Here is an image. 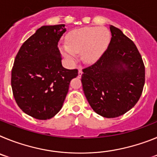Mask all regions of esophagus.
I'll return each mask as SVG.
<instances>
[{"instance_id": "esophagus-1", "label": "esophagus", "mask_w": 157, "mask_h": 157, "mask_svg": "<svg viewBox=\"0 0 157 157\" xmlns=\"http://www.w3.org/2000/svg\"><path fill=\"white\" fill-rule=\"evenodd\" d=\"M78 78H81L82 75V70H78Z\"/></svg>"}]
</instances>
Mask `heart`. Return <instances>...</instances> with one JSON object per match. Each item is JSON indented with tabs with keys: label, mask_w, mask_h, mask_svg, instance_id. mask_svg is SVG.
Masks as SVG:
<instances>
[{
	"label": "heart",
	"mask_w": 157,
	"mask_h": 157,
	"mask_svg": "<svg viewBox=\"0 0 157 157\" xmlns=\"http://www.w3.org/2000/svg\"><path fill=\"white\" fill-rule=\"evenodd\" d=\"M110 32L105 28L83 27L71 31L67 36L66 43L59 44V49L71 63L78 60L77 54L86 63L97 61L105 52L110 42Z\"/></svg>",
	"instance_id": "1"
}]
</instances>
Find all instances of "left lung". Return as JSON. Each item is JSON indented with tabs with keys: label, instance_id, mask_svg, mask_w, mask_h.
<instances>
[{
	"label": "left lung",
	"instance_id": "8db88e82",
	"mask_svg": "<svg viewBox=\"0 0 157 157\" xmlns=\"http://www.w3.org/2000/svg\"><path fill=\"white\" fill-rule=\"evenodd\" d=\"M112 38L94 64L83 69L82 84L93 110L105 118L125 114L139 100L145 84V66L135 44L110 25Z\"/></svg>",
	"mask_w": 157,
	"mask_h": 157
}]
</instances>
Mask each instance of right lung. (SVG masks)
I'll return each mask as SVG.
<instances>
[{"label": "right lung", "instance_id": "add662e5", "mask_svg": "<svg viewBox=\"0 0 157 157\" xmlns=\"http://www.w3.org/2000/svg\"><path fill=\"white\" fill-rule=\"evenodd\" d=\"M64 24L42 26L19 48L12 70L13 96L26 114L45 120L63 106L70 82L78 70L64 68L57 45Z\"/></svg>", "mask_w": 157, "mask_h": 157}]
</instances>
